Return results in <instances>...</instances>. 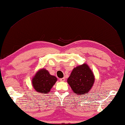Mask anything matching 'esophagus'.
Masks as SVG:
<instances>
[{
  "label": "esophagus",
  "mask_w": 125,
  "mask_h": 125,
  "mask_svg": "<svg viewBox=\"0 0 125 125\" xmlns=\"http://www.w3.org/2000/svg\"><path fill=\"white\" fill-rule=\"evenodd\" d=\"M65 78H60L59 79V80H60V81H61V82H64V81H65Z\"/></svg>",
  "instance_id": "obj_1"
}]
</instances>
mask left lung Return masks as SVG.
<instances>
[{
    "mask_svg": "<svg viewBox=\"0 0 125 125\" xmlns=\"http://www.w3.org/2000/svg\"><path fill=\"white\" fill-rule=\"evenodd\" d=\"M94 82V73L86 63L74 68L67 80L72 91L78 95L89 92Z\"/></svg>",
    "mask_w": 125,
    "mask_h": 125,
    "instance_id": "obj_1",
    "label": "left lung"
}]
</instances>
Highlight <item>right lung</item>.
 I'll return each mask as SVG.
<instances>
[{
	"label": "right lung",
	"instance_id": "add662e5",
	"mask_svg": "<svg viewBox=\"0 0 125 125\" xmlns=\"http://www.w3.org/2000/svg\"><path fill=\"white\" fill-rule=\"evenodd\" d=\"M57 81L56 77L51 75L45 69L42 68L35 73L31 80V83L36 92L47 94Z\"/></svg>",
	"mask_w": 125,
	"mask_h": 125
}]
</instances>
